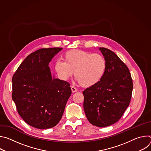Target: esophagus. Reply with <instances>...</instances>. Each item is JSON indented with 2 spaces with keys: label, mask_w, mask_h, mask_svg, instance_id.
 <instances>
[{
  "label": "esophagus",
  "mask_w": 151,
  "mask_h": 151,
  "mask_svg": "<svg viewBox=\"0 0 151 151\" xmlns=\"http://www.w3.org/2000/svg\"><path fill=\"white\" fill-rule=\"evenodd\" d=\"M71 90H72V93H75L78 91V89L76 88H75V87H73V86H72L71 87Z\"/></svg>",
  "instance_id": "34e87169"
}]
</instances>
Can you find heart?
<instances>
[{
	"label": "heart",
	"mask_w": 151,
	"mask_h": 151,
	"mask_svg": "<svg viewBox=\"0 0 151 151\" xmlns=\"http://www.w3.org/2000/svg\"><path fill=\"white\" fill-rule=\"evenodd\" d=\"M104 58L99 54H92L79 50L67 52L64 61L55 63V70L59 78L69 80L75 72V76L81 86L91 87L102 78L106 69Z\"/></svg>",
	"instance_id": "b5f03b06"
}]
</instances>
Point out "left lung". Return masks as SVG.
Returning a JSON list of instances; mask_svg holds the SVG:
<instances>
[{"label":"left lung","mask_w":151,"mask_h":151,"mask_svg":"<svg viewBox=\"0 0 151 151\" xmlns=\"http://www.w3.org/2000/svg\"><path fill=\"white\" fill-rule=\"evenodd\" d=\"M106 61L101 80L83 91V109L89 122L98 127L116 122L130 104L133 81L128 68L109 49L99 48Z\"/></svg>","instance_id":"obj_1"}]
</instances>
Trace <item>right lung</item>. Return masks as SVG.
I'll return each mask as SVG.
<instances>
[{"label":"right lung","mask_w":151,"mask_h":151,"mask_svg":"<svg viewBox=\"0 0 151 151\" xmlns=\"http://www.w3.org/2000/svg\"><path fill=\"white\" fill-rule=\"evenodd\" d=\"M61 48H42L29 55L12 77V98L23 119L38 129L60 121L72 91L70 83L55 78L49 63Z\"/></svg>","instance_id":"1"}]
</instances>
